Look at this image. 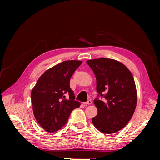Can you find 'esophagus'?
Segmentation results:
<instances>
[{"label":"esophagus","mask_w":160,"mask_h":160,"mask_svg":"<svg viewBox=\"0 0 160 160\" xmlns=\"http://www.w3.org/2000/svg\"><path fill=\"white\" fill-rule=\"evenodd\" d=\"M84 105H91V103H92V101H91V100H89V101H86V102H84V103H83Z\"/></svg>","instance_id":"esophagus-1"}]
</instances>
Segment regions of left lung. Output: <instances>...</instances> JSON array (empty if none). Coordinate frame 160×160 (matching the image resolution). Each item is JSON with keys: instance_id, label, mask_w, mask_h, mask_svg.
Listing matches in <instances>:
<instances>
[{"instance_id": "8db88e82", "label": "left lung", "mask_w": 160, "mask_h": 160, "mask_svg": "<svg viewBox=\"0 0 160 160\" xmlns=\"http://www.w3.org/2000/svg\"><path fill=\"white\" fill-rule=\"evenodd\" d=\"M97 81V91L104 99H94L98 114L92 118L101 132L113 133L123 129L134 113L137 91L132 72L122 62L108 58L87 61Z\"/></svg>"}]
</instances>
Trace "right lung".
<instances>
[{"label":"right lung","mask_w":160,"mask_h":160,"mask_svg":"<svg viewBox=\"0 0 160 160\" xmlns=\"http://www.w3.org/2000/svg\"><path fill=\"white\" fill-rule=\"evenodd\" d=\"M82 63L77 60L65 61L47 70L38 79L31 91L34 116L47 132H55L64 126L71 111L81 103L75 101L70 88V79ZM69 93L70 99H65Z\"/></svg>","instance_id":"right-lung-1"}]
</instances>
